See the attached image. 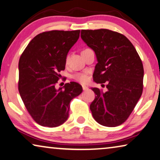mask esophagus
<instances>
[{
    "label": "esophagus",
    "instance_id": "obj_1",
    "mask_svg": "<svg viewBox=\"0 0 160 160\" xmlns=\"http://www.w3.org/2000/svg\"><path fill=\"white\" fill-rule=\"evenodd\" d=\"M82 89L84 90H88V86H86V85H82Z\"/></svg>",
    "mask_w": 160,
    "mask_h": 160
}]
</instances>
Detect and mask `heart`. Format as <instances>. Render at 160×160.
<instances>
[{
    "instance_id": "1",
    "label": "heart",
    "mask_w": 160,
    "mask_h": 160,
    "mask_svg": "<svg viewBox=\"0 0 160 160\" xmlns=\"http://www.w3.org/2000/svg\"><path fill=\"white\" fill-rule=\"evenodd\" d=\"M68 57H67L66 62H68ZM72 78L73 79H75V80H77L81 83H85L88 80V75L85 73H77L75 74V75H74Z\"/></svg>"
}]
</instances>
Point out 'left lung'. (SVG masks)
Segmentation results:
<instances>
[{
	"label": "left lung",
	"mask_w": 160,
	"mask_h": 160,
	"mask_svg": "<svg viewBox=\"0 0 160 160\" xmlns=\"http://www.w3.org/2000/svg\"><path fill=\"white\" fill-rule=\"evenodd\" d=\"M81 38L96 54L94 81L106 82L108 89L104 92L91 88L95 94L90 106L92 115L101 125L116 127L122 124L142 94L141 58L132 42L120 33L106 28L82 30Z\"/></svg>",
	"instance_id": "left-lung-1"
}]
</instances>
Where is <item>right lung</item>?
<instances>
[{
	"label": "right lung",
	"mask_w": 160,
	"mask_h": 160,
	"mask_svg": "<svg viewBox=\"0 0 160 160\" xmlns=\"http://www.w3.org/2000/svg\"><path fill=\"white\" fill-rule=\"evenodd\" d=\"M80 30H52L38 34L31 41L18 62V91L28 113L38 124L57 127L69 116L70 103L79 95V83L55 85L65 70L69 50L80 37Z\"/></svg>",
	"instance_id": "add662e5"
}]
</instances>
